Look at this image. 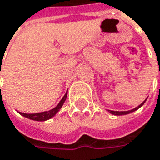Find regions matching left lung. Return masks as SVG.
Returning a JSON list of instances; mask_svg holds the SVG:
<instances>
[{"instance_id":"left-lung-1","label":"left lung","mask_w":160,"mask_h":160,"mask_svg":"<svg viewBox=\"0 0 160 160\" xmlns=\"http://www.w3.org/2000/svg\"><path fill=\"white\" fill-rule=\"evenodd\" d=\"M146 99H147V98H146ZM146 99L144 100L142 104H140L138 107H136L135 108H133V109H131V110H128V111H114V110H108V111L109 112L110 114H112V115H115V116H122V115H127V114H130V113H132V112H134L135 110H137L138 108H141V107L144 105V103H145Z\"/></svg>"}]
</instances>
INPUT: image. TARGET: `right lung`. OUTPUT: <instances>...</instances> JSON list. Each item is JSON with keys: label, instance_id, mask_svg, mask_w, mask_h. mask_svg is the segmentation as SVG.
<instances>
[{"label": "right lung", "instance_id": "1", "mask_svg": "<svg viewBox=\"0 0 160 160\" xmlns=\"http://www.w3.org/2000/svg\"><path fill=\"white\" fill-rule=\"evenodd\" d=\"M67 96H68V92H66V94L64 95V97L61 99V101L58 103V105L49 110V111H44L41 112V113H34V114H26V113H22V112H19V114L27 118H29V119H32V120H36V121H45V120H48L50 118H52V117H54L56 115V113L61 109V108L63 107L66 99H67Z\"/></svg>", "mask_w": 160, "mask_h": 160}]
</instances>
